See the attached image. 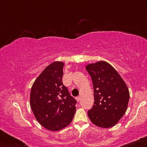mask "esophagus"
I'll return each instance as SVG.
<instances>
[{
    "mask_svg": "<svg viewBox=\"0 0 147 147\" xmlns=\"http://www.w3.org/2000/svg\"><path fill=\"white\" fill-rule=\"evenodd\" d=\"M76 99V100H77V101L79 102V101L81 100V97H80V96H78V97H77Z\"/></svg>",
    "mask_w": 147,
    "mask_h": 147,
    "instance_id": "obj_1",
    "label": "esophagus"
}]
</instances>
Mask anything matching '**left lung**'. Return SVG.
Returning <instances> with one entry per match:
<instances>
[{"label": "left lung", "instance_id": "left-lung-1", "mask_svg": "<svg viewBox=\"0 0 147 147\" xmlns=\"http://www.w3.org/2000/svg\"><path fill=\"white\" fill-rule=\"evenodd\" d=\"M86 69L94 87V103L88 112L89 119L100 128L114 127L127 110L130 93L127 84L116 69L106 61L88 64Z\"/></svg>", "mask_w": 147, "mask_h": 147}]
</instances>
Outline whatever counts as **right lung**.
I'll return each instance as SVG.
<instances>
[{
	"label": "right lung",
	"mask_w": 147,
	"mask_h": 147,
	"mask_svg": "<svg viewBox=\"0 0 147 147\" xmlns=\"http://www.w3.org/2000/svg\"><path fill=\"white\" fill-rule=\"evenodd\" d=\"M64 63L55 61L37 77L31 88L30 104L35 119L50 131L63 129L76 113V100L62 81Z\"/></svg>",
	"instance_id": "add662e5"
}]
</instances>
